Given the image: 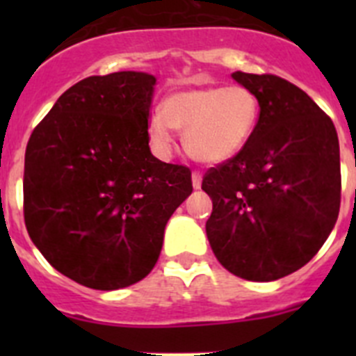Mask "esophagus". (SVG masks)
Returning a JSON list of instances; mask_svg holds the SVG:
<instances>
[{"label":"esophagus","mask_w":356,"mask_h":356,"mask_svg":"<svg viewBox=\"0 0 356 356\" xmlns=\"http://www.w3.org/2000/svg\"><path fill=\"white\" fill-rule=\"evenodd\" d=\"M201 178H203V176H201L200 171H194L193 172V187L194 188H200L201 187Z\"/></svg>","instance_id":"esophagus-1"}]
</instances>
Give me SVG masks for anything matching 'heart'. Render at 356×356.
I'll return each mask as SVG.
<instances>
[{"instance_id":"b5f03b06","label":"heart","mask_w":356,"mask_h":356,"mask_svg":"<svg viewBox=\"0 0 356 356\" xmlns=\"http://www.w3.org/2000/svg\"><path fill=\"white\" fill-rule=\"evenodd\" d=\"M260 118L259 96L248 87H193L169 94L147 122L153 146L168 151L172 128L184 131L188 155L201 163H222L250 143Z\"/></svg>"}]
</instances>
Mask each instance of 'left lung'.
<instances>
[{"label": "left lung", "instance_id": "1", "mask_svg": "<svg viewBox=\"0 0 356 356\" xmlns=\"http://www.w3.org/2000/svg\"><path fill=\"white\" fill-rule=\"evenodd\" d=\"M259 96L260 118L234 159L209 169L207 237L225 269L250 282L298 271L325 244L341 209V153L332 119L275 74L234 72Z\"/></svg>", "mask_w": 356, "mask_h": 356}]
</instances>
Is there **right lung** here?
<instances>
[{
    "mask_svg": "<svg viewBox=\"0 0 356 356\" xmlns=\"http://www.w3.org/2000/svg\"><path fill=\"white\" fill-rule=\"evenodd\" d=\"M156 78L119 71L65 90L31 131L24 222L44 259L76 284L115 291L146 278L191 171L151 155Z\"/></svg>",
    "mask_w": 356,
    "mask_h": 356,
    "instance_id": "right-lung-1",
    "label": "right lung"
}]
</instances>
